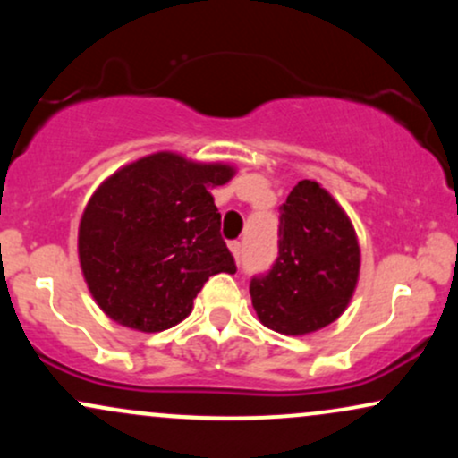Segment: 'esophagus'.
Listing matches in <instances>:
<instances>
[{
    "label": "esophagus",
    "instance_id": "1",
    "mask_svg": "<svg viewBox=\"0 0 458 458\" xmlns=\"http://www.w3.org/2000/svg\"><path fill=\"white\" fill-rule=\"evenodd\" d=\"M228 247H230V251H233L234 259L239 260L241 259V243H239V241H230Z\"/></svg>",
    "mask_w": 458,
    "mask_h": 458
}]
</instances>
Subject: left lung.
Wrapping results in <instances>:
<instances>
[{"instance_id":"1","label":"left lung","mask_w":458,"mask_h":458,"mask_svg":"<svg viewBox=\"0 0 458 458\" xmlns=\"http://www.w3.org/2000/svg\"><path fill=\"white\" fill-rule=\"evenodd\" d=\"M280 241L271 271L251 277L260 323L306 335L334 323L360 277V243L344 208L317 181H299L280 207Z\"/></svg>"}]
</instances>
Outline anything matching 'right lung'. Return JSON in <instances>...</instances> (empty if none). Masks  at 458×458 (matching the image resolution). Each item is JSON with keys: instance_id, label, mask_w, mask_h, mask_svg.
Masks as SVG:
<instances>
[{"instance_id": "1", "label": "right lung", "mask_w": 458, "mask_h": 458, "mask_svg": "<svg viewBox=\"0 0 458 458\" xmlns=\"http://www.w3.org/2000/svg\"><path fill=\"white\" fill-rule=\"evenodd\" d=\"M225 163L155 152L114 172L79 222V265L94 301L144 334L187 318L215 273H234L208 189L234 176Z\"/></svg>"}]
</instances>
